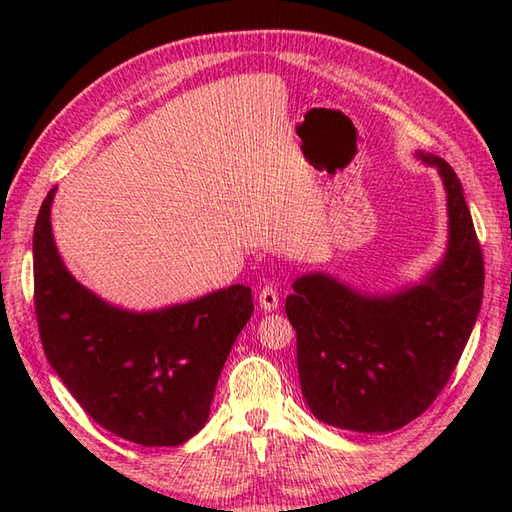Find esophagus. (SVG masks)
Wrapping results in <instances>:
<instances>
[{"label": "esophagus", "mask_w": 512, "mask_h": 512, "mask_svg": "<svg viewBox=\"0 0 512 512\" xmlns=\"http://www.w3.org/2000/svg\"><path fill=\"white\" fill-rule=\"evenodd\" d=\"M259 306H262L266 312H275L279 308V295L273 286H266L259 292Z\"/></svg>", "instance_id": "obj_1"}]
</instances>
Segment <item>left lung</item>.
Wrapping results in <instances>:
<instances>
[{"label": "left lung", "mask_w": 512, "mask_h": 512, "mask_svg": "<svg viewBox=\"0 0 512 512\" xmlns=\"http://www.w3.org/2000/svg\"><path fill=\"white\" fill-rule=\"evenodd\" d=\"M416 156L438 169L447 191L442 262L391 295L310 273L295 279L286 299L303 398L332 427L387 433L416 420L447 385L480 314L484 259L462 182L442 158Z\"/></svg>", "instance_id": "8db88e82"}]
</instances>
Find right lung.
I'll return each instance as SVG.
<instances>
[{"label": "right lung", "instance_id": "1", "mask_svg": "<svg viewBox=\"0 0 512 512\" xmlns=\"http://www.w3.org/2000/svg\"><path fill=\"white\" fill-rule=\"evenodd\" d=\"M54 191L32 235L48 363L103 429L143 447H178L209 420L217 378L253 314V292L235 284L149 312L112 306L61 262L50 224Z\"/></svg>", "mask_w": 512, "mask_h": 512}]
</instances>
